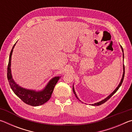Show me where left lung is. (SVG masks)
<instances>
[{
	"mask_svg": "<svg viewBox=\"0 0 132 132\" xmlns=\"http://www.w3.org/2000/svg\"><path fill=\"white\" fill-rule=\"evenodd\" d=\"M121 46V48H122V51H123V48H122V46ZM123 56L124 57V54L123 53ZM124 76H125V66H123V76H122V80H121V81H120V83H119V86H118V87L115 89V90L113 91V92L112 93V94H111L110 95H109L108 97L107 98H106L105 99H104V100H102V101H100V102H97V103H95V104H92V105H94V106H98V105H101V104H104V102H105L106 101H108V100L109 99V98H110L112 96L113 94H114L117 92V91H118V89H119V88L120 87V86H121L122 85V82H123V79H124ZM73 93H74V94H75L76 95V93H75V90H74V87H73ZM76 97H77V96H76Z\"/></svg>",
	"mask_w": 132,
	"mask_h": 132,
	"instance_id": "left-lung-1",
	"label": "left lung"
}]
</instances>
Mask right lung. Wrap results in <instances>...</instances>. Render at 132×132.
<instances>
[{"mask_svg": "<svg viewBox=\"0 0 132 132\" xmlns=\"http://www.w3.org/2000/svg\"><path fill=\"white\" fill-rule=\"evenodd\" d=\"M15 44L13 46L12 50L10 52L9 61L7 66V76L10 87L15 94L20 98L24 103L34 106L41 105L45 104L50 99L55 85L56 84L58 80L60 79V77H55L53 78L49 82L47 86H46L45 88L41 91H39V92L27 90V89L21 88L18 86L14 81V80H13L10 70L11 59H12L13 50L14 49Z\"/></svg>", "mask_w": 132, "mask_h": 132, "instance_id": "1", "label": "right lung"}]
</instances>
